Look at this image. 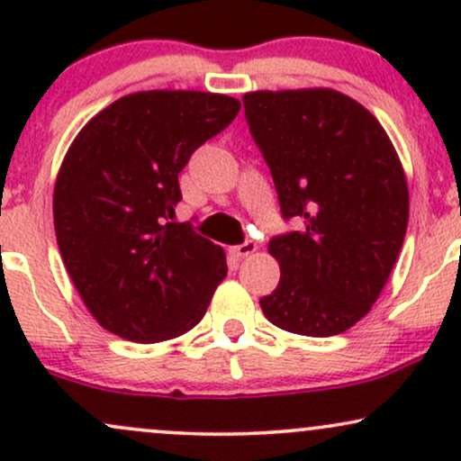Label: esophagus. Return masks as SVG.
Instances as JSON below:
<instances>
[{"label": "esophagus", "mask_w": 461, "mask_h": 461, "mask_svg": "<svg viewBox=\"0 0 461 461\" xmlns=\"http://www.w3.org/2000/svg\"><path fill=\"white\" fill-rule=\"evenodd\" d=\"M230 251L234 253L236 258H247V256H251V253L258 251V245H256V242H253V240H247V242H242V245L231 247Z\"/></svg>", "instance_id": "34e87169"}]
</instances>
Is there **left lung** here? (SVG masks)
Wrapping results in <instances>:
<instances>
[{
  "label": "left lung",
  "mask_w": 461,
  "mask_h": 461,
  "mask_svg": "<svg viewBox=\"0 0 461 461\" xmlns=\"http://www.w3.org/2000/svg\"><path fill=\"white\" fill-rule=\"evenodd\" d=\"M247 123L264 153L285 219L275 236L277 288L260 299L279 330L347 331L382 294L407 230L403 164L377 119L333 88L245 93Z\"/></svg>",
  "instance_id": "obj_1"
}]
</instances>
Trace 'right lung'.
I'll return each mask as SVG.
<instances>
[{
	"label": "right lung",
	"mask_w": 461,
	"mask_h": 461,
	"mask_svg": "<svg viewBox=\"0 0 461 461\" xmlns=\"http://www.w3.org/2000/svg\"><path fill=\"white\" fill-rule=\"evenodd\" d=\"M238 110L219 93H131L67 149L54 186L58 249L84 305L114 336L162 342L203 319L227 275L225 251L173 223L177 176Z\"/></svg>",
	"instance_id": "1"
}]
</instances>
